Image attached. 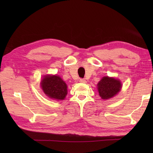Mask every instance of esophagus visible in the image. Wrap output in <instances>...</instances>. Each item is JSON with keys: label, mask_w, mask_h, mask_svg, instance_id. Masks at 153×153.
Listing matches in <instances>:
<instances>
[{"label": "esophagus", "mask_w": 153, "mask_h": 153, "mask_svg": "<svg viewBox=\"0 0 153 153\" xmlns=\"http://www.w3.org/2000/svg\"><path fill=\"white\" fill-rule=\"evenodd\" d=\"M79 82H81V83H86V80L85 79L81 78V79H79Z\"/></svg>", "instance_id": "1"}]
</instances>
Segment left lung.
<instances>
[{
  "instance_id": "left-lung-1",
  "label": "left lung",
  "mask_w": 153,
  "mask_h": 153,
  "mask_svg": "<svg viewBox=\"0 0 153 153\" xmlns=\"http://www.w3.org/2000/svg\"><path fill=\"white\" fill-rule=\"evenodd\" d=\"M98 91L102 99H108L116 95L121 89L119 80L109 77H103L98 83Z\"/></svg>"
}]
</instances>
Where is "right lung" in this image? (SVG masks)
I'll return each instance as SVG.
<instances>
[{"instance_id":"obj_1","label":"right lung","mask_w":153,"mask_h":153,"mask_svg":"<svg viewBox=\"0 0 153 153\" xmlns=\"http://www.w3.org/2000/svg\"><path fill=\"white\" fill-rule=\"evenodd\" d=\"M41 88L49 98L64 100L67 95L66 83L58 76H46L41 81Z\"/></svg>"}]
</instances>
